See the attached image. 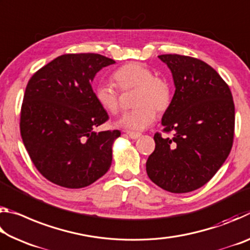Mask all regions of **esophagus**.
Returning a JSON list of instances; mask_svg holds the SVG:
<instances>
[{
  "label": "esophagus",
  "mask_w": 250,
  "mask_h": 250,
  "mask_svg": "<svg viewBox=\"0 0 250 250\" xmlns=\"http://www.w3.org/2000/svg\"><path fill=\"white\" fill-rule=\"evenodd\" d=\"M126 135H129V138H131V139H133V140H135V139H138V138L141 137V133H139V132H132V131H128V132H126Z\"/></svg>",
  "instance_id": "esophagus-1"
}]
</instances>
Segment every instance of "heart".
<instances>
[{"label": "heart", "instance_id": "b5f03b06", "mask_svg": "<svg viewBox=\"0 0 250 250\" xmlns=\"http://www.w3.org/2000/svg\"><path fill=\"white\" fill-rule=\"evenodd\" d=\"M116 83L122 91L134 90L132 103L134 109L122 116L118 125L128 130H143L154 121L155 109L159 112L170 107L172 91L167 79L153 76L149 67L129 62L118 68L113 74ZM95 98L103 109L116 115L120 110V95L112 84L99 83L95 88Z\"/></svg>", "mask_w": 250, "mask_h": 250}]
</instances>
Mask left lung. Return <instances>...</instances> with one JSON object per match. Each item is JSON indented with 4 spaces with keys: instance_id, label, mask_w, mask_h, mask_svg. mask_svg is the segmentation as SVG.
<instances>
[{
    "instance_id": "1",
    "label": "left lung",
    "mask_w": 250,
    "mask_h": 250,
    "mask_svg": "<svg viewBox=\"0 0 250 250\" xmlns=\"http://www.w3.org/2000/svg\"><path fill=\"white\" fill-rule=\"evenodd\" d=\"M170 68L175 92L162 117L164 132L154 134L146 161L150 180L171 193L195 191L206 184L231 150L235 105L228 84L201 59L160 55Z\"/></svg>"
}]
</instances>
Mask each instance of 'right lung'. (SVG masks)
I'll list each match as a JSON object with an SVG mask.
<instances>
[{"label":"right lung","mask_w":250,"mask_h":250,"mask_svg":"<svg viewBox=\"0 0 250 250\" xmlns=\"http://www.w3.org/2000/svg\"><path fill=\"white\" fill-rule=\"evenodd\" d=\"M115 61L99 54H65L42 67L25 89L20 128L34 166L54 184L82 188L111 166L119 130L96 132L109 119L91 82Z\"/></svg>","instance_id":"right-lung-1"}]
</instances>
